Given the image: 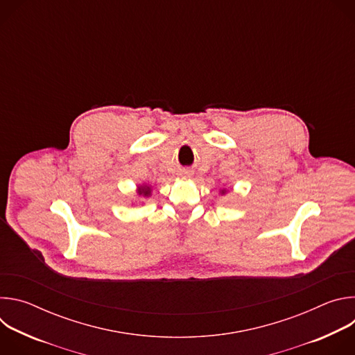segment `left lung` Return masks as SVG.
<instances>
[{
	"mask_svg": "<svg viewBox=\"0 0 355 355\" xmlns=\"http://www.w3.org/2000/svg\"><path fill=\"white\" fill-rule=\"evenodd\" d=\"M225 192H226V191H225V189H223V191H222V193H225Z\"/></svg>",
	"mask_w": 355,
	"mask_h": 355,
	"instance_id": "1",
	"label": "left lung"
}]
</instances>
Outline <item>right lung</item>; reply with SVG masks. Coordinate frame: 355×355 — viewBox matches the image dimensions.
<instances>
[{
    "label": "right lung",
    "instance_id": "add662e5",
    "mask_svg": "<svg viewBox=\"0 0 355 355\" xmlns=\"http://www.w3.org/2000/svg\"><path fill=\"white\" fill-rule=\"evenodd\" d=\"M137 193L141 195V196H148V195L151 193V188L147 187V185H140V187L137 188Z\"/></svg>",
    "mask_w": 355,
    "mask_h": 355
}]
</instances>
